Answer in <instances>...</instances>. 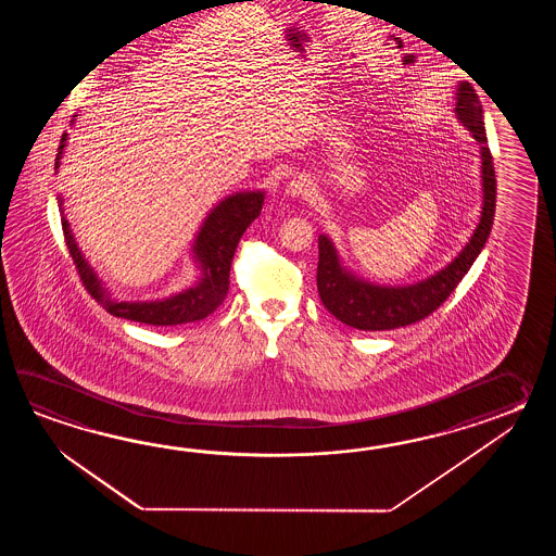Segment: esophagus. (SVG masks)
I'll list each match as a JSON object with an SVG mask.
<instances>
[{
  "label": "esophagus",
  "mask_w": 556,
  "mask_h": 556,
  "mask_svg": "<svg viewBox=\"0 0 556 556\" xmlns=\"http://www.w3.org/2000/svg\"><path fill=\"white\" fill-rule=\"evenodd\" d=\"M288 194L290 197H302V199H306L312 194V182L304 177L294 178V180H290V185H288Z\"/></svg>",
  "instance_id": "1"
}]
</instances>
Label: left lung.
<instances>
[{"instance_id":"left-lung-1","label":"left lung","mask_w":556,"mask_h":556,"mask_svg":"<svg viewBox=\"0 0 556 556\" xmlns=\"http://www.w3.org/2000/svg\"><path fill=\"white\" fill-rule=\"evenodd\" d=\"M455 113L463 127L471 132L481 147V178H483V211L465 249L443 270L426 280L407 286H378L345 270L330 238L319 235L318 292L328 312L357 330H395L433 314L469 273L475 258L481 254L495 218L496 180L493 156L486 147L483 109L471 84L462 81L455 93Z\"/></svg>"}]
</instances>
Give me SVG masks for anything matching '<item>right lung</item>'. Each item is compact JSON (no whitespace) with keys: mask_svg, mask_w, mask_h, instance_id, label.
Wrapping results in <instances>:
<instances>
[{"mask_svg":"<svg viewBox=\"0 0 556 556\" xmlns=\"http://www.w3.org/2000/svg\"><path fill=\"white\" fill-rule=\"evenodd\" d=\"M65 142H67V132H63V137H61L58 159H55V170L60 168ZM61 204L63 201L60 199L63 235H65L67 249L75 262V268L84 280L85 290L93 295L94 300L105 307L109 314H113L117 318L141 321L149 326H178V324H190V321H199V319L211 316L214 309L225 302L228 283H230L228 280L230 264L235 258L238 242L244 235V230L252 225V220L258 218L262 204H264V192L247 190V192H237L232 197H226L225 201L218 202L211 214L204 218L197 240L192 244L194 261L199 264L202 273L201 280L185 292H178L165 300H154V302H118L115 298H111L77 247L70 223L63 216Z\"/></svg>","mask_w":556,"mask_h":556,"instance_id":"right-lung-1","label":"right lung"}]
</instances>
